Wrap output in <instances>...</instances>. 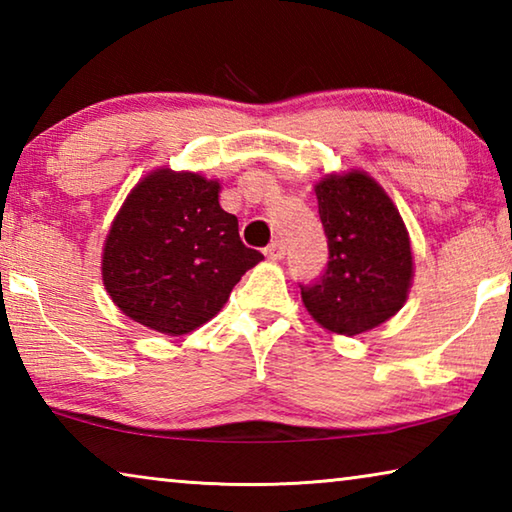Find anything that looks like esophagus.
I'll return each instance as SVG.
<instances>
[{
    "instance_id": "obj_1",
    "label": "esophagus",
    "mask_w": 512,
    "mask_h": 512,
    "mask_svg": "<svg viewBox=\"0 0 512 512\" xmlns=\"http://www.w3.org/2000/svg\"><path fill=\"white\" fill-rule=\"evenodd\" d=\"M264 255L268 259H273V262H277V259H282L284 255H287V246H284L280 239H275V241H271V244L264 248Z\"/></svg>"
}]
</instances>
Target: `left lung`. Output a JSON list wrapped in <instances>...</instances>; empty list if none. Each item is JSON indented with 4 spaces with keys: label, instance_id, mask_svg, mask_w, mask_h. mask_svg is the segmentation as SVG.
I'll list each match as a JSON object with an SVG mask.
<instances>
[{
    "label": "left lung",
    "instance_id": "1",
    "mask_svg": "<svg viewBox=\"0 0 512 512\" xmlns=\"http://www.w3.org/2000/svg\"><path fill=\"white\" fill-rule=\"evenodd\" d=\"M316 198L329 262L316 282L300 284L302 302L329 332H368L395 316L409 296V232L388 194L363 171L325 176Z\"/></svg>",
    "mask_w": 512,
    "mask_h": 512
}]
</instances>
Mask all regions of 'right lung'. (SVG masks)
<instances>
[{
    "mask_svg": "<svg viewBox=\"0 0 512 512\" xmlns=\"http://www.w3.org/2000/svg\"><path fill=\"white\" fill-rule=\"evenodd\" d=\"M216 180L158 169L135 185L110 225L101 275L128 318L180 336L216 316L248 268L264 259L239 239Z\"/></svg>",
    "mask_w": 512,
    "mask_h": 512,
    "instance_id": "obj_1",
    "label": "right lung"
}]
</instances>
